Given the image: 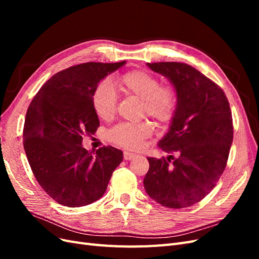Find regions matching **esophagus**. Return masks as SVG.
<instances>
[{
	"instance_id": "obj_1",
	"label": "esophagus",
	"mask_w": 259,
	"mask_h": 259,
	"mask_svg": "<svg viewBox=\"0 0 259 259\" xmlns=\"http://www.w3.org/2000/svg\"><path fill=\"white\" fill-rule=\"evenodd\" d=\"M137 156V154H135V153H132V152H128V151H124V160H132V159H134V158H136Z\"/></svg>"
}]
</instances>
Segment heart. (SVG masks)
<instances>
[{
	"label": "heart",
	"mask_w": 259,
	"mask_h": 259,
	"mask_svg": "<svg viewBox=\"0 0 259 259\" xmlns=\"http://www.w3.org/2000/svg\"><path fill=\"white\" fill-rule=\"evenodd\" d=\"M119 86L127 95L142 99L144 112L155 121L166 123L171 120L177 106L176 92L169 85H161L154 74L142 70L130 71L120 76ZM92 103L100 119L107 121L113 117L117 98L112 85L108 81L101 82L94 92ZM151 134L152 127L148 122H123L109 131V138L124 148L138 149Z\"/></svg>",
	"instance_id": "obj_1"
}]
</instances>
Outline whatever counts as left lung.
Wrapping results in <instances>:
<instances>
[{
    "mask_svg": "<svg viewBox=\"0 0 259 259\" xmlns=\"http://www.w3.org/2000/svg\"><path fill=\"white\" fill-rule=\"evenodd\" d=\"M147 66L175 88L176 110L158 146L178 158H147L145 189L163 206L189 207L213 190L226 168L233 139L229 101L216 83L189 65L167 61Z\"/></svg>",
    "mask_w": 259,
    "mask_h": 259,
    "instance_id": "8db88e82",
    "label": "left lung"
}]
</instances>
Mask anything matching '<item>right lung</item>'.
I'll list each match as a JSON object with an SVG mask.
<instances>
[{
	"instance_id": "obj_1",
	"label": "right lung",
	"mask_w": 259,
	"mask_h": 259,
	"mask_svg": "<svg viewBox=\"0 0 259 259\" xmlns=\"http://www.w3.org/2000/svg\"><path fill=\"white\" fill-rule=\"evenodd\" d=\"M125 62H86L62 70L28 108L23 148L37 183L61 205L80 207L100 199L123 160L119 149L88 151L82 140L99 126L92 103L98 83Z\"/></svg>"
}]
</instances>
